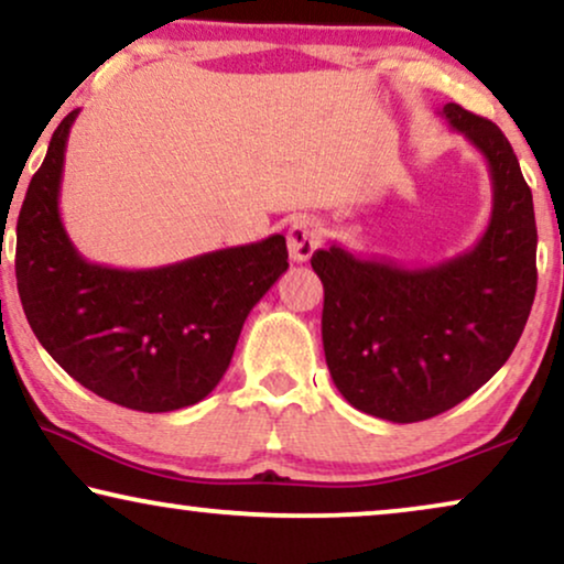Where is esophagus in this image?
<instances>
[{
	"label": "esophagus",
	"mask_w": 564,
	"mask_h": 564,
	"mask_svg": "<svg viewBox=\"0 0 564 564\" xmlns=\"http://www.w3.org/2000/svg\"><path fill=\"white\" fill-rule=\"evenodd\" d=\"M321 246V226L313 218L292 220L288 230V249L292 261H307Z\"/></svg>",
	"instance_id": "1"
}]
</instances>
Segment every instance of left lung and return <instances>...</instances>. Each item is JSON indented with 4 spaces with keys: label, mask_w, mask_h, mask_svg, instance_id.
<instances>
[{
    "label": "left lung",
    "mask_w": 564,
    "mask_h": 564,
    "mask_svg": "<svg viewBox=\"0 0 564 564\" xmlns=\"http://www.w3.org/2000/svg\"><path fill=\"white\" fill-rule=\"evenodd\" d=\"M442 118L488 161L492 210L480 241L415 269L338 243L311 259L334 384L357 411L392 423L434 419L480 390L511 357L536 295L534 199L511 143L454 102Z\"/></svg>",
    "instance_id": "left-lung-1"
}]
</instances>
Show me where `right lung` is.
I'll use <instances>...</instances> for the list:
<instances>
[{
	"label": "right lung",
	"instance_id": "right-lung-1",
	"mask_svg": "<svg viewBox=\"0 0 564 564\" xmlns=\"http://www.w3.org/2000/svg\"><path fill=\"white\" fill-rule=\"evenodd\" d=\"M76 115L61 120L20 207L22 311L43 349L95 395L143 413L195 405L226 375L251 307L288 272V243L274 234L156 269L91 264L58 213Z\"/></svg>",
	"mask_w": 564,
	"mask_h": 564
}]
</instances>
